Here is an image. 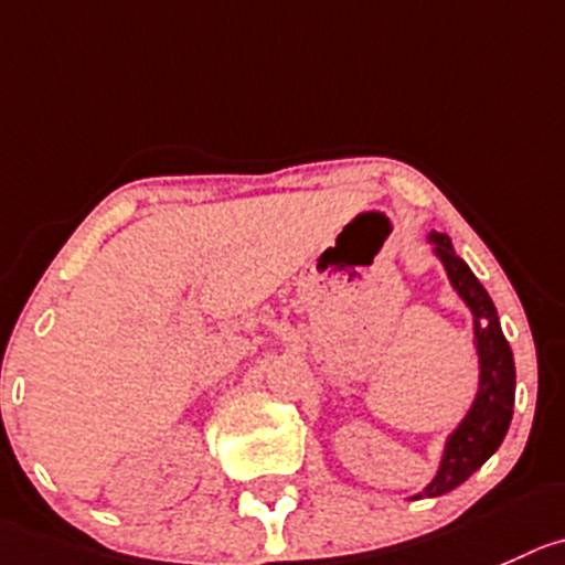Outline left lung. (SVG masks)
<instances>
[{"label":"left lung","mask_w":565,"mask_h":565,"mask_svg":"<svg viewBox=\"0 0 565 565\" xmlns=\"http://www.w3.org/2000/svg\"><path fill=\"white\" fill-rule=\"evenodd\" d=\"M427 241L433 244L435 257L444 263L447 277L458 297L469 305L475 316V347L480 358V388H477L475 402L463 422L449 433L440 455L438 475L433 477L424 491H418L413 499L440 497L458 488L460 482L469 480L488 458L499 449L502 438L508 435L510 418H513V399H515V366L513 352L499 327L497 308L480 279L471 274L463 257L455 252L452 241L444 233H429Z\"/></svg>","instance_id":"1"}]
</instances>
